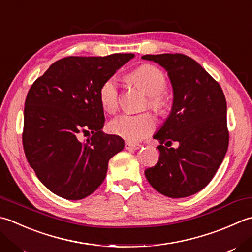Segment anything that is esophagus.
<instances>
[{
	"label": "esophagus",
	"mask_w": 252,
	"mask_h": 252,
	"mask_svg": "<svg viewBox=\"0 0 252 252\" xmlns=\"http://www.w3.org/2000/svg\"><path fill=\"white\" fill-rule=\"evenodd\" d=\"M125 146L126 150H139L141 147V144H137V143H133V142H126Z\"/></svg>",
	"instance_id": "esophagus-1"
}]
</instances>
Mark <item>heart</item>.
I'll return each instance as SVG.
<instances>
[{"instance_id":"obj_1","label":"heart","mask_w":252,"mask_h":252,"mask_svg":"<svg viewBox=\"0 0 252 252\" xmlns=\"http://www.w3.org/2000/svg\"><path fill=\"white\" fill-rule=\"evenodd\" d=\"M131 82L149 99L146 105L159 115L168 110L169 99L165 95L167 78L158 67L152 64H142L132 71L129 75ZM99 101L103 110L108 113H115L120 105V90L117 76H110L101 84L99 88ZM156 121L150 112L140 115H121L110 122V130L115 134L122 136L127 141H140L155 130Z\"/></svg>"}]
</instances>
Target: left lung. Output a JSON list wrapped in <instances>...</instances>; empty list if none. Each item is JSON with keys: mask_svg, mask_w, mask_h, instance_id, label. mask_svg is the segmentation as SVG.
Here are the masks:
<instances>
[{"mask_svg": "<svg viewBox=\"0 0 252 252\" xmlns=\"http://www.w3.org/2000/svg\"><path fill=\"white\" fill-rule=\"evenodd\" d=\"M142 59L165 67L174 88L170 116L154 135L160 142L159 159L145 170L146 179L161 194L186 198L210 184L227 152L225 95L220 84L186 54H145ZM174 141L178 149L165 147Z\"/></svg>", "mask_w": 252, "mask_h": 252, "instance_id": "8db88e82", "label": "left lung"}]
</instances>
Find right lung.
I'll use <instances>...</instances> for the list:
<instances>
[{
  "label": "right lung",
  "mask_w": 252,
  "mask_h": 252,
  "mask_svg": "<svg viewBox=\"0 0 252 252\" xmlns=\"http://www.w3.org/2000/svg\"><path fill=\"white\" fill-rule=\"evenodd\" d=\"M133 53L65 57L49 66L29 90L22 134L26 158L38 179L54 194L82 200L102 181L108 161L125 141L105 134L99 88ZM92 133L80 141L83 134Z\"/></svg>",
  "instance_id": "1"
}]
</instances>
